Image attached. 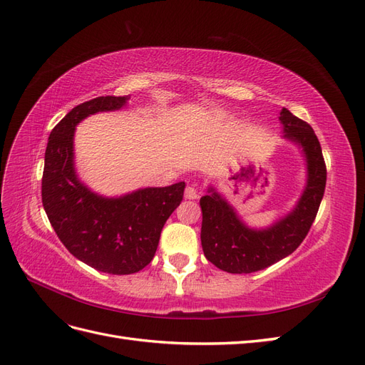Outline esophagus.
<instances>
[{"label":"esophagus","mask_w":365,"mask_h":365,"mask_svg":"<svg viewBox=\"0 0 365 365\" xmlns=\"http://www.w3.org/2000/svg\"><path fill=\"white\" fill-rule=\"evenodd\" d=\"M197 196H200V193H197V189L195 185H187L185 187V197H187V200H196Z\"/></svg>","instance_id":"1"}]
</instances>
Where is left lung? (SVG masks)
I'll return each instance as SVG.
<instances>
[{
	"label": "left lung",
	"mask_w": 365,
	"mask_h": 365,
	"mask_svg": "<svg viewBox=\"0 0 365 365\" xmlns=\"http://www.w3.org/2000/svg\"><path fill=\"white\" fill-rule=\"evenodd\" d=\"M288 138L303 148L307 161V184L289 215L267 230L248 228L235 208L213 187L201 197V244L208 262L231 274H250L271 267L294 252L311 230L326 189V163L311 125L288 109L280 111Z\"/></svg>",
	"instance_id": "1"
}]
</instances>
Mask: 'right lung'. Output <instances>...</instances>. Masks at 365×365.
I'll use <instances>...</instances> for the list:
<instances>
[{"instance_id":"add662e5","label":"right lung","mask_w":365,"mask_h":365,"mask_svg":"<svg viewBox=\"0 0 365 365\" xmlns=\"http://www.w3.org/2000/svg\"><path fill=\"white\" fill-rule=\"evenodd\" d=\"M128 98L105 96L73 108L51 130L42 175V205L65 248L91 268L117 275L138 272L150 263L165 220L185 189V182H176L103 197L76 176V125L91 114L120 109Z\"/></svg>"}]
</instances>
